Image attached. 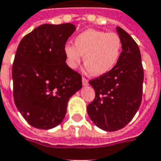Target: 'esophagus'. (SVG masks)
Listing matches in <instances>:
<instances>
[{"label":"esophagus","instance_id":"obj_1","mask_svg":"<svg viewBox=\"0 0 161 161\" xmlns=\"http://www.w3.org/2000/svg\"><path fill=\"white\" fill-rule=\"evenodd\" d=\"M82 83H83V85H84V86H87L89 84L88 80H87L85 77H83V78H82Z\"/></svg>","mask_w":161,"mask_h":161}]
</instances>
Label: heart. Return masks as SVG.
<instances>
[{
    "label": "heart",
    "mask_w": 161,
    "mask_h": 161,
    "mask_svg": "<svg viewBox=\"0 0 161 161\" xmlns=\"http://www.w3.org/2000/svg\"><path fill=\"white\" fill-rule=\"evenodd\" d=\"M122 48L123 42L117 33L88 29L75 36L74 45L65 44L64 53L69 68L76 69L84 56V71L103 76L119 63Z\"/></svg>",
    "instance_id": "b5f03b06"
}]
</instances>
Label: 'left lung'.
Instances as JSON below:
<instances>
[{
    "mask_svg": "<svg viewBox=\"0 0 161 161\" xmlns=\"http://www.w3.org/2000/svg\"><path fill=\"white\" fill-rule=\"evenodd\" d=\"M117 32L123 42L119 61L110 72L89 82L96 96L87 106L88 115L106 131L125 127L142 100L144 70L139 46L123 29L117 27Z\"/></svg>",
    "mask_w": 161,
    "mask_h": 161,
    "instance_id": "8db88e82",
    "label": "left lung"
}]
</instances>
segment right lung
I'll return each instance as SVG.
<instances>
[{
    "mask_svg": "<svg viewBox=\"0 0 161 161\" xmlns=\"http://www.w3.org/2000/svg\"><path fill=\"white\" fill-rule=\"evenodd\" d=\"M75 30L71 23L42 24L19 43L12 68L14 104L33 127L61 124L69 97L82 88L81 75L67 65L64 53Z\"/></svg>",
    "mask_w": 161,
    "mask_h": 161,
    "instance_id": "right-lung-1",
    "label": "right lung"
}]
</instances>
